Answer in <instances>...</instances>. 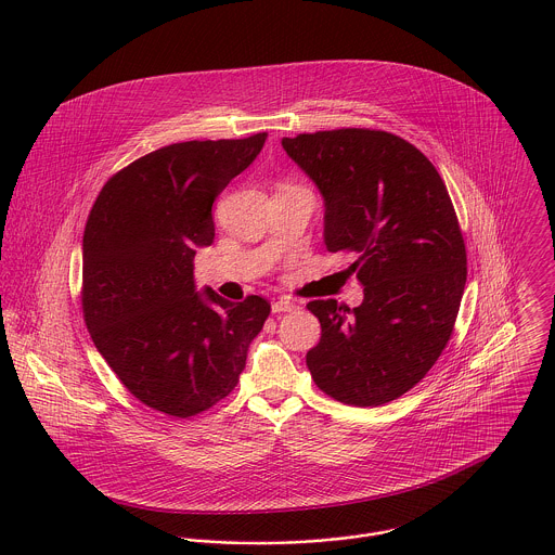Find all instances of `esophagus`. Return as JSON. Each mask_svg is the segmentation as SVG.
<instances>
[{
    "label": "esophagus",
    "instance_id": "obj_1",
    "mask_svg": "<svg viewBox=\"0 0 555 555\" xmlns=\"http://www.w3.org/2000/svg\"><path fill=\"white\" fill-rule=\"evenodd\" d=\"M298 305L289 298H279L272 302V313H285V311H296Z\"/></svg>",
    "mask_w": 555,
    "mask_h": 555
}]
</instances>
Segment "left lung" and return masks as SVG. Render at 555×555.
I'll return each instance as SVG.
<instances>
[{"label": "left lung", "instance_id": "8db88e82", "mask_svg": "<svg viewBox=\"0 0 555 555\" xmlns=\"http://www.w3.org/2000/svg\"><path fill=\"white\" fill-rule=\"evenodd\" d=\"M324 198V244L352 253L363 285L354 309L313 300L322 337L307 352L315 385L354 406L413 389L450 341L467 253L448 188L411 142L372 129L281 140Z\"/></svg>", "mask_w": 555, "mask_h": 555}]
</instances>
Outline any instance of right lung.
<instances>
[{
	"label": "right lung",
	"mask_w": 555,
	"mask_h": 555,
	"mask_svg": "<svg viewBox=\"0 0 555 555\" xmlns=\"http://www.w3.org/2000/svg\"><path fill=\"white\" fill-rule=\"evenodd\" d=\"M268 133L162 146L99 192L83 231L81 307L120 383L149 409L192 417L227 398L270 302L196 289V248L214 244L211 205Z\"/></svg>",
	"instance_id": "1"
}]
</instances>
